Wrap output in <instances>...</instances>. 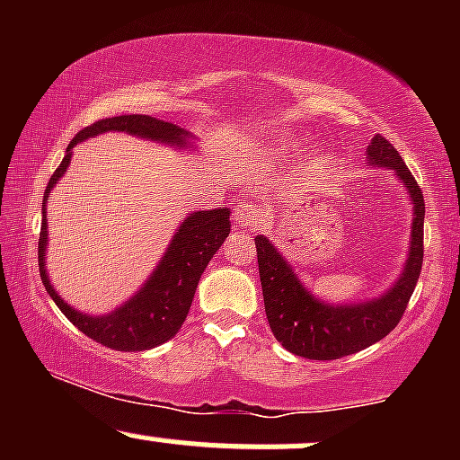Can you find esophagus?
<instances>
[{
    "label": "esophagus",
    "mask_w": 460,
    "mask_h": 460,
    "mask_svg": "<svg viewBox=\"0 0 460 460\" xmlns=\"http://www.w3.org/2000/svg\"><path fill=\"white\" fill-rule=\"evenodd\" d=\"M234 220L240 229H255V226H260L263 220V209L255 203V200H246V203L235 208Z\"/></svg>",
    "instance_id": "obj_1"
}]
</instances>
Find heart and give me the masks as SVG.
<instances>
[{
  "mask_svg": "<svg viewBox=\"0 0 460 460\" xmlns=\"http://www.w3.org/2000/svg\"><path fill=\"white\" fill-rule=\"evenodd\" d=\"M274 149H277V153H281V155H296L298 153L296 146L288 140H279L277 145H274Z\"/></svg>",
  "mask_w": 460,
  "mask_h": 460,
  "instance_id": "b5f03b06",
  "label": "heart"
}]
</instances>
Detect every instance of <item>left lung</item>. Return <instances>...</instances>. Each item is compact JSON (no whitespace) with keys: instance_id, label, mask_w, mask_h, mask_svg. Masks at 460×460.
<instances>
[{"instance_id":"obj_1","label":"left lung","mask_w":460,"mask_h":460,"mask_svg":"<svg viewBox=\"0 0 460 460\" xmlns=\"http://www.w3.org/2000/svg\"><path fill=\"white\" fill-rule=\"evenodd\" d=\"M369 166L392 168L413 200L411 246L404 270L387 292L366 303L331 305L315 298L268 237L257 235V263L268 324L294 355L331 361L355 355L389 335L402 318L424 261V194L392 142L376 134L367 145Z\"/></svg>"}]
</instances>
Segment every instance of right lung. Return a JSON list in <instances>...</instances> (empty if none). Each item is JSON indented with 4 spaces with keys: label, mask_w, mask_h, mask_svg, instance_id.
<instances>
[{
    "label": "right lung",
    "mask_w": 460,
    "mask_h": 460,
    "mask_svg": "<svg viewBox=\"0 0 460 460\" xmlns=\"http://www.w3.org/2000/svg\"><path fill=\"white\" fill-rule=\"evenodd\" d=\"M105 131H128L138 138L155 140L162 145L183 146L190 145V131L181 129L179 125L157 120L146 114H125L112 116V119H102L93 123L91 128H84L68 145L65 160L56 168L47 183L45 199H43V225H40V240H39V268L43 285L58 309L66 315L73 324L77 326L84 335L99 341L102 346L114 348V350L136 352L149 350L168 341L177 335L186 320L190 305H192L194 292L200 281V274L220 246L225 237L229 235V209H209V212H194L190 214L177 234L172 235L171 244L157 263V268L146 279L145 285L131 296L128 303L120 305L112 314L105 315H86L82 311L73 309L65 300L58 296V292L51 285L45 270V251H47V214L45 203L47 194L56 186L58 179L66 172L71 164L73 146L77 142H84L93 136L105 134Z\"/></svg>",
    "instance_id": "obj_1"
}]
</instances>
